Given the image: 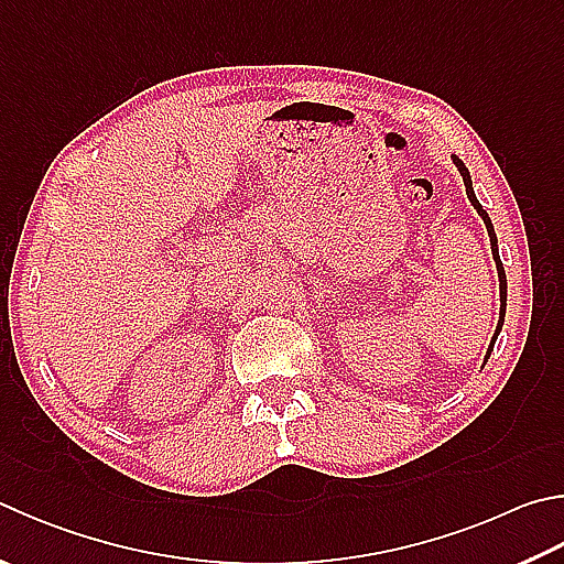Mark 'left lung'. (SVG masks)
Here are the masks:
<instances>
[{
	"instance_id": "8db88e82",
	"label": "left lung",
	"mask_w": 564,
	"mask_h": 564,
	"mask_svg": "<svg viewBox=\"0 0 564 564\" xmlns=\"http://www.w3.org/2000/svg\"><path fill=\"white\" fill-rule=\"evenodd\" d=\"M452 160H454V165H456V170L460 172V177H464V184H466V194H468V199H470V204H474V209L478 212V217L484 219V224H486V229H488V237H490V251H494V261H496V271H498V283H500V313H498V325H496V333H494V337H490V345H488V350H486V360L484 362H488V357H490V352H494V345H496V337H498V333L503 330V321H506V301H508V283H506V269H503V261H500V256H498V239H496V229H494V224H490V217H488V212L480 207V202L476 199V192H474V182H470V172L466 170V165L464 162H460L456 155H452Z\"/></svg>"
}]
</instances>
